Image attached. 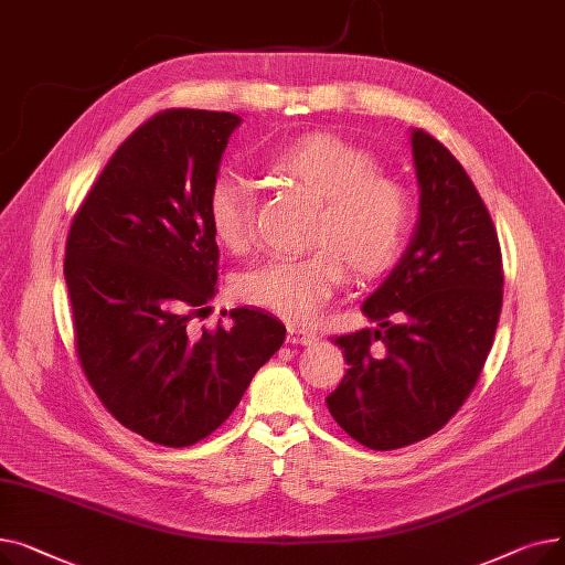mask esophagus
<instances>
[{
  "label": "esophagus",
  "mask_w": 565,
  "mask_h": 565,
  "mask_svg": "<svg viewBox=\"0 0 565 565\" xmlns=\"http://www.w3.org/2000/svg\"><path fill=\"white\" fill-rule=\"evenodd\" d=\"M288 343L292 345H311L318 341V337L313 332H307L302 328H288Z\"/></svg>",
  "instance_id": "34e87169"
}]
</instances>
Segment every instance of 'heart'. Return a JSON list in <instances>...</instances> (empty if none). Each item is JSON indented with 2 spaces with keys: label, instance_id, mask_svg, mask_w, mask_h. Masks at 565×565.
Returning a JSON list of instances; mask_svg holds the SVG:
<instances>
[{
  "label": "heart",
  "instance_id": "heart-1",
  "mask_svg": "<svg viewBox=\"0 0 565 565\" xmlns=\"http://www.w3.org/2000/svg\"><path fill=\"white\" fill-rule=\"evenodd\" d=\"M265 167L320 199L309 235L316 249L243 273L235 281L243 302L295 324L311 322L345 281V264L358 279H371L401 260L412 228V199L394 175L377 171V160L366 148L316 130L277 146ZM205 220L226 252L252 249L254 199L235 175H220L213 183Z\"/></svg>",
  "mask_w": 565,
  "mask_h": 565
}]
</instances>
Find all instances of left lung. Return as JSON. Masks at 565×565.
<instances>
[{
    "label": "left lung",
    "mask_w": 565,
    "mask_h": 565,
    "mask_svg": "<svg viewBox=\"0 0 565 565\" xmlns=\"http://www.w3.org/2000/svg\"><path fill=\"white\" fill-rule=\"evenodd\" d=\"M419 220L392 275L362 305L375 330L337 337L348 371L334 422L375 451L447 424L477 384L503 300L501 249L481 194L451 151L412 130Z\"/></svg>",
    "instance_id": "8db88e82"
}]
</instances>
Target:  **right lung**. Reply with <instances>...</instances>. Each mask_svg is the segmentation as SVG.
I'll list each match as a JSON object with an SVG mask.
<instances>
[{
    "label": "right lung",
    "mask_w": 565,
    "mask_h": 565,
    "mask_svg": "<svg viewBox=\"0 0 565 565\" xmlns=\"http://www.w3.org/2000/svg\"><path fill=\"white\" fill-rule=\"evenodd\" d=\"M241 116L167 109L148 118L73 217L64 277L75 350L100 403L132 433L192 447L241 403L286 328L260 309L192 332L217 292L205 199ZM224 316V313H222Z\"/></svg>",
    "instance_id": "obj_1"
}]
</instances>
